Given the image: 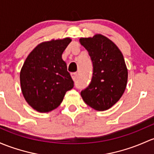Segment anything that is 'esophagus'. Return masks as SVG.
Instances as JSON below:
<instances>
[{"instance_id":"34e87169","label":"esophagus","mask_w":154,"mask_h":154,"mask_svg":"<svg viewBox=\"0 0 154 154\" xmlns=\"http://www.w3.org/2000/svg\"><path fill=\"white\" fill-rule=\"evenodd\" d=\"M71 76H72V80H73V81L76 80V78H77V72H72V73H71Z\"/></svg>"}]
</instances>
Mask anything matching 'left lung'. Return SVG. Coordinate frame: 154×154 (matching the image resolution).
I'll use <instances>...</instances> for the list:
<instances>
[{
	"instance_id": "left-lung-1",
	"label": "left lung",
	"mask_w": 154,
	"mask_h": 154,
	"mask_svg": "<svg viewBox=\"0 0 154 154\" xmlns=\"http://www.w3.org/2000/svg\"><path fill=\"white\" fill-rule=\"evenodd\" d=\"M79 42L89 52L93 64L92 81L81 95L94 109H109L120 100L127 85L128 69L123 54L100 34L80 38Z\"/></svg>"
}]
</instances>
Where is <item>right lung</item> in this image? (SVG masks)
I'll return each instance as SVG.
<instances>
[{"instance_id": "obj_1", "label": "right lung", "mask_w": 154, "mask_h": 154, "mask_svg": "<svg viewBox=\"0 0 154 154\" xmlns=\"http://www.w3.org/2000/svg\"><path fill=\"white\" fill-rule=\"evenodd\" d=\"M72 39H51L39 43L29 54L20 73L25 100L42 113L57 109L73 87L62 54Z\"/></svg>"}]
</instances>
